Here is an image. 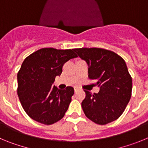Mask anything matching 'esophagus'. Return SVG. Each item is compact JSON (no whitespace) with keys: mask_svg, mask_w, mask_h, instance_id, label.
I'll return each mask as SVG.
<instances>
[{"mask_svg":"<svg viewBox=\"0 0 148 148\" xmlns=\"http://www.w3.org/2000/svg\"><path fill=\"white\" fill-rule=\"evenodd\" d=\"M78 87H74V91H75V92H76L77 91H78Z\"/></svg>","mask_w":148,"mask_h":148,"instance_id":"34e87169","label":"esophagus"}]
</instances>
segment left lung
Listing matches in <instances>:
<instances>
[{"label": "left lung", "instance_id": "obj_1", "mask_svg": "<svg viewBox=\"0 0 148 148\" xmlns=\"http://www.w3.org/2000/svg\"><path fill=\"white\" fill-rule=\"evenodd\" d=\"M74 51L88 65V77L96 80L98 93L87 90L82 103L89 119L104 125L120 117L132 92V78L126 63L119 55L101 48H78Z\"/></svg>", "mask_w": 148, "mask_h": 148}]
</instances>
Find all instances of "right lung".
Listing matches in <instances>:
<instances>
[{
    "mask_svg": "<svg viewBox=\"0 0 148 148\" xmlns=\"http://www.w3.org/2000/svg\"><path fill=\"white\" fill-rule=\"evenodd\" d=\"M76 57L74 49L43 48L25 58L18 73V95L30 118L49 125L64 116L74 89L59 90L53 84L63 65Z\"/></svg>",
    "mask_w": 148,
    "mask_h": 148,
    "instance_id": "right-lung-1",
    "label": "right lung"
}]
</instances>
